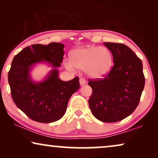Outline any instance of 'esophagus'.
<instances>
[{"mask_svg":"<svg viewBox=\"0 0 158 158\" xmlns=\"http://www.w3.org/2000/svg\"><path fill=\"white\" fill-rule=\"evenodd\" d=\"M79 82H80V84H81V85H83L86 83V81L83 78V77H81V78H80Z\"/></svg>","mask_w":158,"mask_h":158,"instance_id":"obj_1","label":"esophagus"}]
</instances>
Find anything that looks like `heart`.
<instances>
[{
	"label": "heart",
	"instance_id": "heart-1",
	"mask_svg": "<svg viewBox=\"0 0 158 158\" xmlns=\"http://www.w3.org/2000/svg\"><path fill=\"white\" fill-rule=\"evenodd\" d=\"M64 64L69 70H84L88 76L99 78L107 75L113 66V55L105 47L88 46L73 50L70 59H64Z\"/></svg>",
	"mask_w": 158,
	"mask_h": 158
}]
</instances>
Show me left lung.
<instances>
[{
	"mask_svg": "<svg viewBox=\"0 0 158 158\" xmlns=\"http://www.w3.org/2000/svg\"><path fill=\"white\" fill-rule=\"evenodd\" d=\"M113 55L114 67L103 79L89 80L92 88L88 103L93 115L103 122H118L139 104L145 79L142 62L127 45L104 42Z\"/></svg>",
	"mask_w": 158,
	"mask_h": 158,
	"instance_id": "1",
	"label": "left lung"
}]
</instances>
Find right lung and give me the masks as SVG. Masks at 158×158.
<instances>
[{
	"label": "right lung",
	"mask_w": 158,
	"mask_h": 158,
	"mask_svg": "<svg viewBox=\"0 0 158 158\" xmlns=\"http://www.w3.org/2000/svg\"><path fill=\"white\" fill-rule=\"evenodd\" d=\"M64 45L52 42L33 44L15 56L8 80L13 101L31 119L51 123L65 114L69 99L80 88L79 77L62 81L58 68L61 66ZM45 63L52 69L45 78L35 81L31 72L36 64Z\"/></svg>",
	"instance_id": "right-lung-1"
}]
</instances>
